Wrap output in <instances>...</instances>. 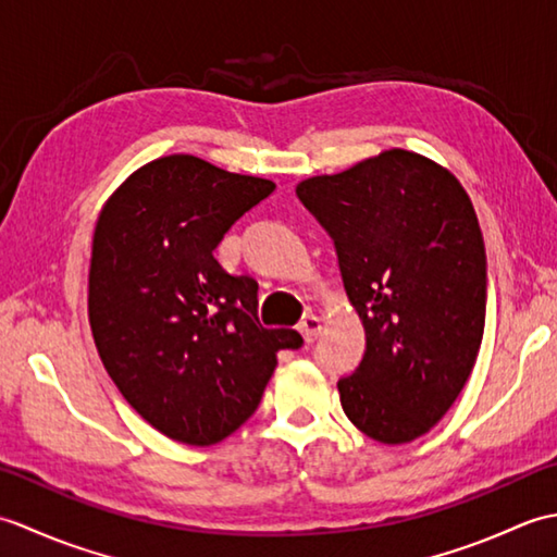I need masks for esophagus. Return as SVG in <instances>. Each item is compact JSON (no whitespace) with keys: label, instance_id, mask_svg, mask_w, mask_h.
<instances>
[{"label":"esophagus","instance_id":"esophagus-1","mask_svg":"<svg viewBox=\"0 0 557 557\" xmlns=\"http://www.w3.org/2000/svg\"><path fill=\"white\" fill-rule=\"evenodd\" d=\"M321 318L318 315H306L304 321L299 323V333H301V337L306 339V342H313L315 337H318V333H321Z\"/></svg>","mask_w":557,"mask_h":557}]
</instances>
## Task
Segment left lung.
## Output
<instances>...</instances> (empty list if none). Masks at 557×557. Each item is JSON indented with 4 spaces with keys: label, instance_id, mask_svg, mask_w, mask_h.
<instances>
[{
    "label": "left lung",
    "instance_id": "obj_1",
    "mask_svg": "<svg viewBox=\"0 0 557 557\" xmlns=\"http://www.w3.org/2000/svg\"><path fill=\"white\" fill-rule=\"evenodd\" d=\"M297 196L333 236L342 282L366 330L363 359L337 383L347 419L405 445L455 405L486 325V248L457 176L393 148Z\"/></svg>",
    "mask_w": 557,
    "mask_h": 557
}]
</instances>
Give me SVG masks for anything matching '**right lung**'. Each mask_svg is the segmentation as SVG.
I'll return each instance as SVG.
<instances>
[{"label": "right lung", "instance_id": "add662e5", "mask_svg": "<svg viewBox=\"0 0 557 557\" xmlns=\"http://www.w3.org/2000/svg\"><path fill=\"white\" fill-rule=\"evenodd\" d=\"M275 191L194 156L158 158L102 206L92 234L88 318L100 359L152 429L215 445L256 411L297 330L258 321V282L212 251Z\"/></svg>", "mask_w": 557, "mask_h": 557}]
</instances>
